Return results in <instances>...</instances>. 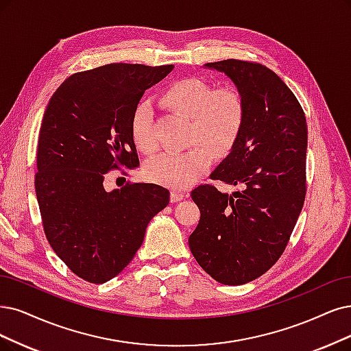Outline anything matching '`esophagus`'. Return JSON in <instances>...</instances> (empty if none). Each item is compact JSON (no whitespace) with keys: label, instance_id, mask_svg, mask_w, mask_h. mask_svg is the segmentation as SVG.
I'll use <instances>...</instances> for the list:
<instances>
[{"label":"esophagus","instance_id":"34e87169","mask_svg":"<svg viewBox=\"0 0 351 351\" xmlns=\"http://www.w3.org/2000/svg\"><path fill=\"white\" fill-rule=\"evenodd\" d=\"M185 197H186V193L182 192V191L173 189V191L171 192V201H172V202H178V201H180V199H184Z\"/></svg>","mask_w":351,"mask_h":351}]
</instances>
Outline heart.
Here are the masks:
<instances>
[{
  "instance_id": "1",
  "label": "heart",
  "mask_w": 351,
  "mask_h": 351,
  "mask_svg": "<svg viewBox=\"0 0 351 351\" xmlns=\"http://www.w3.org/2000/svg\"><path fill=\"white\" fill-rule=\"evenodd\" d=\"M159 101L167 110L188 119V143L193 146L184 153H165L152 159L145 173L153 182L178 189L186 188L210 167L211 151L221 156L234 147L244 125V101L237 90L214 89L198 77H182L172 82ZM130 136L138 150L154 152L150 104L140 102L136 106L130 120Z\"/></svg>"
}]
</instances>
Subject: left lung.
<instances>
[{"label":"left lung","instance_id":"left-lung-1","mask_svg":"<svg viewBox=\"0 0 351 351\" xmlns=\"http://www.w3.org/2000/svg\"><path fill=\"white\" fill-rule=\"evenodd\" d=\"M204 68L224 73L244 101L243 132L211 173L243 191L228 195L211 185L193 189L201 217L188 243L213 279L243 285L278 262L301 214L306 120L292 90L263 64L227 59Z\"/></svg>","mask_w":351,"mask_h":351}]
</instances>
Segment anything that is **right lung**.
I'll use <instances>...</instances> for the list:
<instances>
[{"instance_id": "add662e5", "label": "right lung", "mask_w": 351, "mask_h": 351, "mask_svg": "<svg viewBox=\"0 0 351 351\" xmlns=\"http://www.w3.org/2000/svg\"><path fill=\"white\" fill-rule=\"evenodd\" d=\"M173 64L110 63L69 76L51 95L38 133L36 195L51 249L76 276L104 283L132 262L169 191L132 184L107 192L119 165L137 167L130 120L145 90Z\"/></svg>"}]
</instances>
